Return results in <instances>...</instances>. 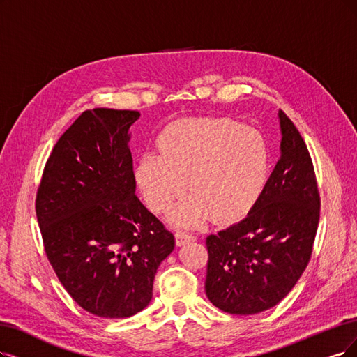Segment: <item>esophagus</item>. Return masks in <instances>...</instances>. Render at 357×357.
Instances as JSON below:
<instances>
[{
  "label": "esophagus",
  "mask_w": 357,
  "mask_h": 357,
  "mask_svg": "<svg viewBox=\"0 0 357 357\" xmlns=\"http://www.w3.org/2000/svg\"><path fill=\"white\" fill-rule=\"evenodd\" d=\"M175 241H176V245L181 247L183 244H187L190 241H195V236L194 235H190L187 232H182V231H178L175 234Z\"/></svg>",
  "instance_id": "obj_1"
}]
</instances>
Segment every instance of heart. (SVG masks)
Returning <instances> with one entry per match:
<instances>
[{"instance_id": "1", "label": "heart", "mask_w": 357, "mask_h": 357, "mask_svg": "<svg viewBox=\"0 0 357 357\" xmlns=\"http://www.w3.org/2000/svg\"><path fill=\"white\" fill-rule=\"evenodd\" d=\"M158 151H144L134 176L142 199L160 213L187 190L192 195L170 210L176 227L195 228L213 216L235 222L252 212L265 191L269 153L256 130L227 117H191L169 125Z\"/></svg>"}]
</instances>
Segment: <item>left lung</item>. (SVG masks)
<instances>
[{
  "mask_svg": "<svg viewBox=\"0 0 357 357\" xmlns=\"http://www.w3.org/2000/svg\"><path fill=\"white\" fill-rule=\"evenodd\" d=\"M278 117L281 157L257 204L206 240V296L232 314L278 305L305 272L318 231L321 199L309 150L282 110Z\"/></svg>",
  "mask_w": 357,
  "mask_h": 357,
  "instance_id": "1",
  "label": "left lung"
}]
</instances>
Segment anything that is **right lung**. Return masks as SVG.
Listing matches in <instances>:
<instances>
[{
	"label": "right lung",
	"mask_w": 357,
	"mask_h": 357,
	"mask_svg": "<svg viewBox=\"0 0 357 357\" xmlns=\"http://www.w3.org/2000/svg\"><path fill=\"white\" fill-rule=\"evenodd\" d=\"M135 110L79 116L52 149L36 194L47 257L66 291L100 318L149 306L175 236L135 195L129 150Z\"/></svg>",
	"instance_id": "add662e5"
}]
</instances>
